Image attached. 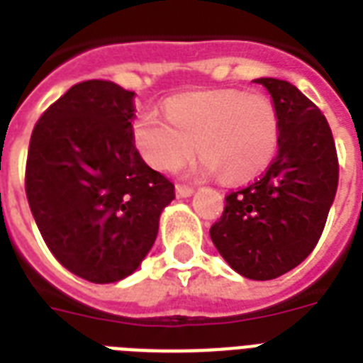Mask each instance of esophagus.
I'll use <instances>...</instances> for the list:
<instances>
[{"mask_svg": "<svg viewBox=\"0 0 363 363\" xmlns=\"http://www.w3.org/2000/svg\"><path fill=\"white\" fill-rule=\"evenodd\" d=\"M175 194H177V198H190V196L194 194V188L186 186V184H177Z\"/></svg>", "mask_w": 363, "mask_h": 363, "instance_id": "34e87169", "label": "esophagus"}]
</instances>
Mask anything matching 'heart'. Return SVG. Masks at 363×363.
I'll use <instances>...</instances> for the list:
<instances>
[{"label":"heart","mask_w":363,"mask_h":363,"mask_svg":"<svg viewBox=\"0 0 363 363\" xmlns=\"http://www.w3.org/2000/svg\"><path fill=\"white\" fill-rule=\"evenodd\" d=\"M167 116L141 111L131 135L143 160L156 169L179 167L196 148L203 173L230 182L252 179L271 164L279 148L281 116L265 94L239 88L188 92L167 101Z\"/></svg>","instance_id":"1"}]
</instances>
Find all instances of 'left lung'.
<instances>
[{
	"mask_svg": "<svg viewBox=\"0 0 363 363\" xmlns=\"http://www.w3.org/2000/svg\"><path fill=\"white\" fill-rule=\"evenodd\" d=\"M254 82L279 109V150L262 179L226 196L224 213L209 233L233 271L271 281L316 247L337 192L339 164L326 116L311 99L281 79Z\"/></svg>",
	"mask_w": 363,
	"mask_h": 363,
	"instance_id": "8db88e82",
	"label": "left lung"
}]
</instances>
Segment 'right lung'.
<instances>
[{
    "label": "right lung",
    "instance_id": "add662e5",
    "mask_svg": "<svg viewBox=\"0 0 363 363\" xmlns=\"http://www.w3.org/2000/svg\"><path fill=\"white\" fill-rule=\"evenodd\" d=\"M135 92L111 81L71 86L37 121L26 196L43 239L65 269L96 284L141 265L175 186L137 152Z\"/></svg>",
    "mask_w": 363,
    "mask_h": 363
}]
</instances>
